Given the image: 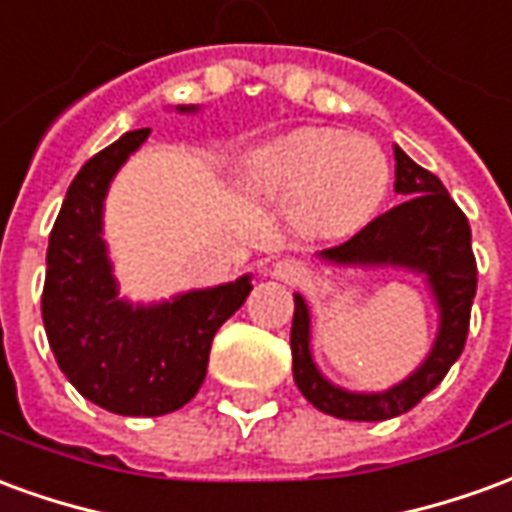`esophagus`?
Instances as JSON below:
<instances>
[{"instance_id": "esophagus-1", "label": "esophagus", "mask_w": 512, "mask_h": 512, "mask_svg": "<svg viewBox=\"0 0 512 512\" xmlns=\"http://www.w3.org/2000/svg\"><path fill=\"white\" fill-rule=\"evenodd\" d=\"M274 277H280L285 282H299L307 277V266L305 263H299V260H280L277 266H274Z\"/></svg>"}]
</instances>
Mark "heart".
<instances>
[{
    "mask_svg": "<svg viewBox=\"0 0 512 512\" xmlns=\"http://www.w3.org/2000/svg\"><path fill=\"white\" fill-rule=\"evenodd\" d=\"M244 180L268 202H291L305 232L341 238L377 216L391 191V166L366 138L305 127L246 157Z\"/></svg>",
    "mask_w": 512,
    "mask_h": 512,
    "instance_id": "1",
    "label": "heart"
}]
</instances>
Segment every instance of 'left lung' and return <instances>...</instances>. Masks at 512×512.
Segmentation results:
<instances>
[{
  "label": "left lung",
  "mask_w": 512,
  "mask_h": 512,
  "mask_svg": "<svg viewBox=\"0 0 512 512\" xmlns=\"http://www.w3.org/2000/svg\"><path fill=\"white\" fill-rule=\"evenodd\" d=\"M396 194L402 205L391 207L341 246L321 252L335 266H399L427 277L441 310V327L432 352L421 366L382 393H352L321 377L310 355V313L305 299L293 296L291 355L293 382L307 402L321 413L349 421H385L416 407L446 377L466 346L471 302L477 293V260L471 252V227L466 213L432 171L421 169L393 146Z\"/></svg>",
  "instance_id": "1"
}]
</instances>
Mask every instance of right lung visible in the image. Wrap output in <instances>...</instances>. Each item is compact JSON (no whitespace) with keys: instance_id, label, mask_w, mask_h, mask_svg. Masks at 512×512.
Instances as JSON below:
<instances>
[{"instance_id":"obj_1","label":"right lung","mask_w":512,"mask_h":512,"mask_svg":"<svg viewBox=\"0 0 512 512\" xmlns=\"http://www.w3.org/2000/svg\"><path fill=\"white\" fill-rule=\"evenodd\" d=\"M146 138L149 130L121 135L74 177L49 232L41 296L60 371L85 399L119 416H166L188 405L205 382L213 335L252 291L246 274L163 305L119 299L102 241V202L116 171Z\"/></svg>"}]
</instances>
